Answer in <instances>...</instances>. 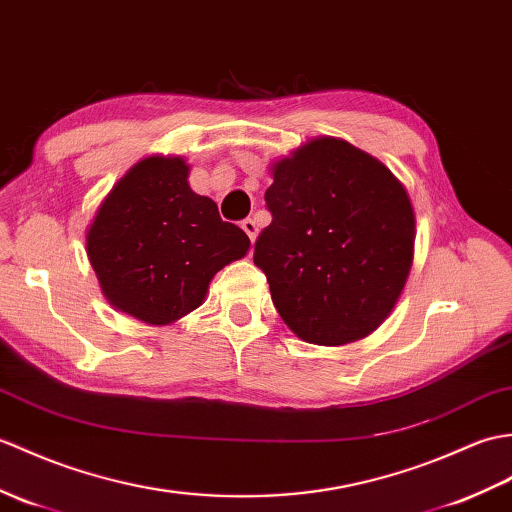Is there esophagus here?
Wrapping results in <instances>:
<instances>
[{
	"label": "esophagus",
	"mask_w": 512,
	"mask_h": 512,
	"mask_svg": "<svg viewBox=\"0 0 512 512\" xmlns=\"http://www.w3.org/2000/svg\"><path fill=\"white\" fill-rule=\"evenodd\" d=\"M242 229L246 231V235H248V237H251V242H255L257 231H259V229H257V222H255L253 218H246V220L242 222Z\"/></svg>",
	"instance_id": "obj_1"
}]
</instances>
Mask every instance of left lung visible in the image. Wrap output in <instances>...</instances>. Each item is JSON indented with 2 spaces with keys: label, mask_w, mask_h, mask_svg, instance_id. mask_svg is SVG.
Here are the masks:
<instances>
[{
  "label": "left lung",
  "mask_w": 512,
  "mask_h": 512,
  "mask_svg": "<svg viewBox=\"0 0 512 512\" xmlns=\"http://www.w3.org/2000/svg\"><path fill=\"white\" fill-rule=\"evenodd\" d=\"M272 222L255 242L283 323L312 344L371 334L395 307L414 251V211L384 163L323 137L272 168Z\"/></svg>",
  "instance_id": "1"
}]
</instances>
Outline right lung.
<instances>
[{
	"label": "right lung",
	"instance_id": "1",
	"mask_svg": "<svg viewBox=\"0 0 512 512\" xmlns=\"http://www.w3.org/2000/svg\"><path fill=\"white\" fill-rule=\"evenodd\" d=\"M183 159L148 157L104 198L87 233V255L115 310L168 325L205 301L218 270L251 240L187 183Z\"/></svg>",
	"mask_w": 512,
	"mask_h": 512
}]
</instances>
